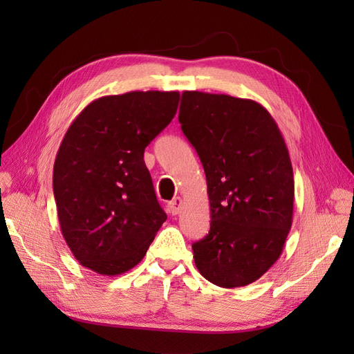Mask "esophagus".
Segmentation results:
<instances>
[{
    "mask_svg": "<svg viewBox=\"0 0 354 354\" xmlns=\"http://www.w3.org/2000/svg\"><path fill=\"white\" fill-rule=\"evenodd\" d=\"M168 207H169V211L173 212V216H177V214L181 211V207H183V199L176 198L168 203Z\"/></svg>",
    "mask_w": 354,
    "mask_h": 354,
    "instance_id": "esophagus-1",
    "label": "esophagus"
}]
</instances>
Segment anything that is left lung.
Wrapping results in <instances>:
<instances>
[{
  "label": "left lung",
  "mask_w": 354,
  "mask_h": 354,
  "mask_svg": "<svg viewBox=\"0 0 354 354\" xmlns=\"http://www.w3.org/2000/svg\"><path fill=\"white\" fill-rule=\"evenodd\" d=\"M178 121L207 176L211 227L192 245L221 288L255 282L279 259L294 212V173L281 130L260 103L183 91Z\"/></svg>",
  "instance_id": "left-lung-1"
}]
</instances>
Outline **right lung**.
I'll return each mask as SVG.
<instances>
[{"label": "right lung", "instance_id": "1", "mask_svg": "<svg viewBox=\"0 0 354 354\" xmlns=\"http://www.w3.org/2000/svg\"><path fill=\"white\" fill-rule=\"evenodd\" d=\"M178 91L104 95L68 128L53 168L60 230L87 269L116 276L143 260L167 220L145 149L173 120Z\"/></svg>", "mask_w": 354, "mask_h": 354}]
</instances>
